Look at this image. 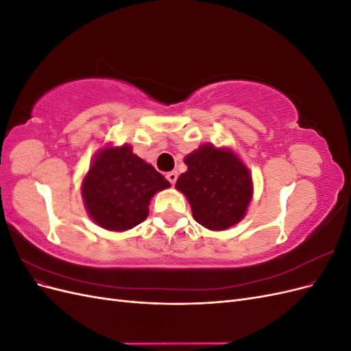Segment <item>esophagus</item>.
<instances>
[{
  "mask_svg": "<svg viewBox=\"0 0 351 351\" xmlns=\"http://www.w3.org/2000/svg\"><path fill=\"white\" fill-rule=\"evenodd\" d=\"M177 177H178V174H177V171H171V173H167V180L169 183H171L173 186L176 184V182H177Z\"/></svg>",
  "mask_w": 351,
  "mask_h": 351,
  "instance_id": "1",
  "label": "esophagus"
}]
</instances>
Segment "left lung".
<instances>
[{
  "label": "left lung",
  "instance_id": "left-lung-1",
  "mask_svg": "<svg viewBox=\"0 0 351 351\" xmlns=\"http://www.w3.org/2000/svg\"><path fill=\"white\" fill-rule=\"evenodd\" d=\"M187 171L176 187L182 192L193 218L208 230L222 231L246 215L253 195L249 168L228 147L202 145L184 158Z\"/></svg>",
  "mask_w": 351,
  "mask_h": 351
}]
</instances>
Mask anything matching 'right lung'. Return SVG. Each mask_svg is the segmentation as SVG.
Segmentation results:
<instances>
[{"label": "right lung", "instance_id": "add662e5", "mask_svg": "<svg viewBox=\"0 0 351 351\" xmlns=\"http://www.w3.org/2000/svg\"><path fill=\"white\" fill-rule=\"evenodd\" d=\"M169 186L162 174L133 154L130 145L105 146L83 178L82 197L95 224L125 231L147 218L152 196Z\"/></svg>", "mask_w": 351, "mask_h": 351}]
</instances>
